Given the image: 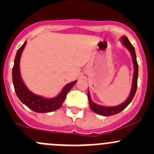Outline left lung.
Returning <instances> with one entry per match:
<instances>
[{
  "instance_id": "8db88e82",
  "label": "left lung",
  "mask_w": 154,
  "mask_h": 154,
  "mask_svg": "<svg viewBox=\"0 0 154 154\" xmlns=\"http://www.w3.org/2000/svg\"><path fill=\"white\" fill-rule=\"evenodd\" d=\"M121 42H122V45H123L125 46L127 50H128L129 52L130 53V55H131V57H132V60H133L134 71H133L131 90H130V94H129L127 100H126L125 102H123L122 103H121V104L118 105V106H101V105H98L97 104V103H94L91 98L89 91L88 90V103H89L90 108H91V109L92 110L93 112H94L97 113V114L100 115V116H113V115L118 114V113L122 112L123 109H125L126 107L130 104V102L132 101L135 94H136V88H137L138 71H139V67H138L137 60H136V51H135L134 47L132 45V44L130 42L128 38H127L126 36H125V35L121 38Z\"/></svg>"
}]
</instances>
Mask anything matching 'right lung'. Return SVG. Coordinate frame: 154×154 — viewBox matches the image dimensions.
<instances>
[{
  "mask_svg": "<svg viewBox=\"0 0 154 154\" xmlns=\"http://www.w3.org/2000/svg\"><path fill=\"white\" fill-rule=\"evenodd\" d=\"M26 45L27 41H25L17 51L14 60V66L12 68V82L17 97L24 105L35 112L46 113L55 111L61 107L68 92L76 84L77 80L66 84L58 95L53 98H47L32 93L24 84L20 71V60Z\"/></svg>",
  "mask_w": 154,
  "mask_h": 154,
  "instance_id": "add662e5",
  "label": "right lung"
}]
</instances>
